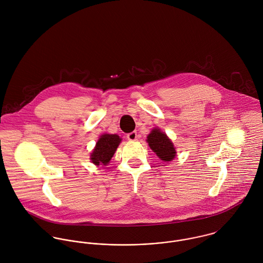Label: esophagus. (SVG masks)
<instances>
[{
	"instance_id": "esophagus-1",
	"label": "esophagus",
	"mask_w": 263,
	"mask_h": 263,
	"mask_svg": "<svg viewBox=\"0 0 263 263\" xmlns=\"http://www.w3.org/2000/svg\"><path fill=\"white\" fill-rule=\"evenodd\" d=\"M126 138L129 140V141H136L137 138H138V134L137 132H132L129 134L126 135Z\"/></svg>"
}]
</instances>
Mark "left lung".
<instances>
[{
	"instance_id": "obj_1",
	"label": "left lung",
	"mask_w": 263,
	"mask_h": 263,
	"mask_svg": "<svg viewBox=\"0 0 263 263\" xmlns=\"http://www.w3.org/2000/svg\"><path fill=\"white\" fill-rule=\"evenodd\" d=\"M147 142L151 149L164 162L171 161L175 158V148L173 143L168 139L166 134L162 133L159 128H154L148 136Z\"/></svg>"
}]
</instances>
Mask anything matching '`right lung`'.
Listing matches in <instances>:
<instances>
[{
  "label": "right lung",
  "instance_id": "add662e5",
  "mask_svg": "<svg viewBox=\"0 0 263 263\" xmlns=\"http://www.w3.org/2000/svg\"><path fill=\"white\" fill-rule=\"evenodd\" d=\"M120 141L121 140L117 135L101 136L91 154L92 162L95 165H106L111 160Z\"/></svg>",
  "mask_w": 263,
  "mask_h": 263
}]
</instances>
